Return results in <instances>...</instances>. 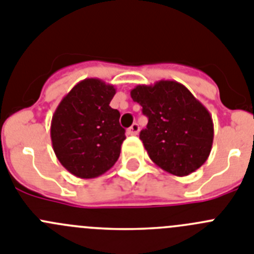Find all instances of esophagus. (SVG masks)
Wrapping results in <instances>:
<instances>
[{
    "label": "esophagus",
    "mask_w": 254,
    "mask_h": 254,
    "mask_svg": "<svg viewBox=\"0 0 254 254\" xmlns=\"http://www.w3.org/2000/svg\"><path fill=\"white\" fill-rule=\"evenodd\" d=\"M138 132H139V125L136 124V123L135 124H132L131 127L127 129V134H129V135H136Z\"/></svg>",
    "instance_id": "34e87169"
}]
</instances>
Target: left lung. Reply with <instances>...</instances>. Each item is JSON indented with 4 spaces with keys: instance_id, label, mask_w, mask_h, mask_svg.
<instances>
[{
    "instance_id": "1",
    "label": "left lung",
    "mask_w": 254,
    "mask_h": 254,
    "mask_svg": "<svg viewBox=\"0 0 254 254\" xmlns=\"http://www.w3.org/2000/svg\"><path fill=\"white\" fill-rule=\"evenodd\" d=\"M130 96L148 118L140 139L159 168L184 177L206 162L214 139L211 115L184 84L164 79L138 84Z\"/></svg>"
}]
</instances>
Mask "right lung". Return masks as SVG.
Segmentation results:
<instances>
[{
	"label": "right lung",
	"instance_id": "right-lung-1",
	"mask_svg": "<svg viewBox=\"0 0 254 254\" xmlns=\"http://www.w3.org/2000/svg\"><path fill=\"white\" fill-rule=\"evenodd\" d=\"M116 88L99 78H86L59 102L52 118L50 138L57 158L79 178L104 175L116 163L125 129L120 113L110 106Z\"/></svg>",
	"mask_w": 254,
	"mask_h": 254
}]
</instances>
